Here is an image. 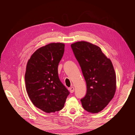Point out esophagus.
Segmentation results:
<instances>
[{
    "label": "esophagus",
    "mask_w": 135,
    "mask_h": 135,
    "mask_svg": "<svg viewBox=\"0 0 135 135\" xmlns=\"http://www.w3.org/2000/svg\"><path fill=\"white\" fill-rule=\"evenodd\" d=\"M69 91H70V93H73V92H74V88L73 87L69 88Z\"/></svg>",
    "instance_id": "esophagus-1"
}]
</instances>
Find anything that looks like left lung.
<instances>
[{
  "mask_svg": "<svg viewBox=\"0 0 135 135\" xmlns=\"http://www.w3.org/2000/svg\"><path fill=\"white\" fill-rule=\"evenodd\" d=\"M71 47L87 84L81 104L89 113H99L107 107L115 92L116 76L112 61L100 47L90 43L78 42Z\"/></svg>",
  "mask_w": 135,
  "mask_h": 135,
  "instance_id": "obj_1",
  "label": "left lung"
}]
</instances>
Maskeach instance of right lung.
I'll list each match as a JSON object with an SVG mask.
<instances>
[{
  "label": "right lung",
  "instance_id": "obj_1",
  "mask_svg": "<svg viewBox=\"0 0 135 135\" xmlns=\"http://www.w3.org/2000/svg\"><path fill=\"white\" fill-rule=\"evenodd\" d=\"M64 48L61 43L47 44L36 50L27 64L25 80L28 97L36 107L47 113L62 109L70 94L58 75Z\"/></svg>",
  "mask_w": 135,
  "mask_h": 135
}]
</instances>
